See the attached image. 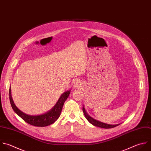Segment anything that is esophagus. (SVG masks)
<instances>
[{
	"instance_id": "obj_1",
	"label": "esophagus",
	"mask_w": 151,
	"mask_h": 151,
	"mask_svg": "<svg viewBox=\"0 0 151 151\" xmlns=\"http://www.w3.org/2000/svg\"><path fill=\"white\" fill-rule=\"evenodd\" d=\"M74 87H76V88L79 87V84L78 83V82H76L74 83Z\"/></svg>"
}]
</instances>
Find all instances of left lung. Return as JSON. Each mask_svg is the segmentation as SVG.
Instances as JSON below:
<instances>
[{
	"instance_id": "8db88e82",
	"label": "left lung",
	"mask_w": 151,
	"mask_h": 151,
	"mask_svg": "<svg viewBox=\"0 0 151 151\" xmlns=\"http://www.w3.org/2000/svg\"><path fill=\"white\" fill-rule=\"evenodd\" d=\"M83 113L84 114V116L86 117V118L87 119V120L91 123L93 125L95 126H97V127H101V128H105V129H109V128H113V127H114L118 125H119L120 124H107V123H103V122H101L100 121H98L94 119H93L92 117L90 116L86 112V110H85V108L83 106Z\"/></svg>"
}]
</instances>
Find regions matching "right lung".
Returning <instances> with one entry per match:
<instances>
[{
    "label": "right lung",
    "mask_w": 151,
    "mask_h": 151,
    "mask_svg": "<svg viewBox=\"0 0 151 151\" xmlns=\"http://www.w3.org/2000/svg\"><path fill=\"white\" fill-rule=\"evenodd\" d=\"M71 90H67L61 94L55 105L48 111L39 115L27 114L20 110L14 103L12 95L11 88H9V99L14 111L27 123L39 127H44L54 123L60 117L65 101L70 94Z\"/></svg>",
    "instance_id": "right-lung-1"
}]
</instances>
